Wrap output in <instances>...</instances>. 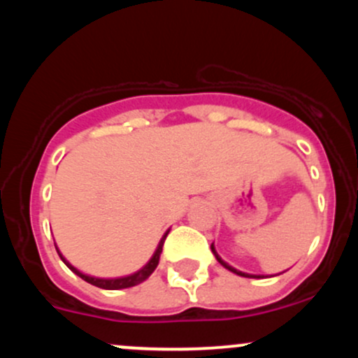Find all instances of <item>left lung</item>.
<instances>
[{"mask_svg":"<svg viewBox=\"0 0 358 358\" xmlns=\"http://www.w3.org/2000/svg\"><path fill=\"white\" fill-rule=\"evenodd\" d=\"M210 249H212V252H213V256H215V259H217V261H219L220 262V264L222 266H224V268L225 269H229V271H231V273H234V274H237V276H242V278H256V279H261V278H264V276H262V274H249V273H242V271H239V269H236V268H232V266L231 264H227V262H225L224 261V259H222L220 256H219V254H217V250H215V245H210Z\"/></svg>","mask_w":358,"mask_h":358,"instance_id":"8db88e82","label":"left lung"}]
</instances>
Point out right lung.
Returning a JSON list of instances; mask_svg holds the SVG:
<instances>
[{
    "label": "right lung",
    "instance_id": "add662e5",
    "mask_svg": "<svg viewBox=\"0 0 358 358\" xmlns=\"http://www.w3.org/2000/svg\"><path fill=\"white\" fill-rule=\"evenodd\" d=\"M168 232H170V229H168V231L163 234L162 241L158 242V248H156V250L153 252V256H151L150 261H148L141 269L136 271V273L127 274V276H121V278H96V276H90V274H84V273H82V271H79L77 268H73L71 262H69L67 259L62 256V252L59 250V248H57V245H55V249H57V252H59V256H60L62 261L65 262V266H67V268L71 269L72 273H76L77 276L84 279V281L90 282V285H92V286L102 287V289H124V287L136 286V285H139V282L146 281V279L150 278L151 274H153V271L156 269V266H158V262H159V256H162L163 244H165V239H166Z\"/></svg>",
    "mask_w": 358,
    "mask_h": 358
}]
</instances>
